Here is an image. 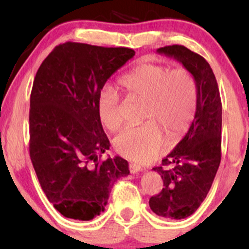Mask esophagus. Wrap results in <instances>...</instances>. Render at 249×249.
I'll return each instance as SVG.
<instances>
[{
	"label": "esophagus",
	"mask_w": 249,
	"mask_h": 249,
	"mask_svg": "<svg viewBox=\"0 0 249 249\" xmlns=\"http://www.w3.org/2000/svg\"><path fill=\"white\" fill-rule=\"evenodd\" d=\"M128 168H130L131 173H138L141 172V171H142V167L138 164H130L128 165Z\"/></svg>",
	"instance_id": "obj_1"
}]
</instances>
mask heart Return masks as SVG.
Segmentation results:
<instances>
[{"instance_id": "obj_1", "label": "heart", "mask_w": 249, "mask_h": 249, "mask_svg": "<svg viewBox=\"0 0 249 249\" xmlns=\"http://www.w3.org/2000/svg\"><path fill=\"white\" fill-rule=\"evenodd\" d=\"M118 83L128 97L144 99V119L148 121L142 126L125 128L116 137L113 145L121 156L136 162H147L164 144L162 130L170 142L179 141L187 132L198 105V84L190 70L142 63L123 75ZM97 113L107 130L121 126V98L115 90L101 91Z\"/></svg>"}]
</instances>
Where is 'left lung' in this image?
Instances as JSON below:
<instances>
[{"label":"left lung","mask_w":249,"mask_h":249,"mask_svg":"<svg viewBox=\"0 0 249 249\" xmlns=\"http://www.w3.org/2000/svg\"><path fill=\"white\" fill-rule=\"evenodd\" d=\"M157 53L181 63L198 84V105L186 136L154 167L164 188L151 196L148 205L165 219H185L198 210L206 198L221 160L222 107L212 68L206 59L184 45L159 48ZM172 164L166 169L165 166Z\"/></svg>","instance_id":"left-lung-1"}]
</instances>
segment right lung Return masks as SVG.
I'll list each match as a JSON object with an SVG mask.
<instances>
[{"instance_id":"add662e5","label":"right lung","mask_w":249,"mask_h":249,"mask_svg":"<svg viewBox=\"0 0 249 249\" xmlns=\"http://www.w3.org/2000/svg\"><path fill=\"white\" fill-rule=\"evenodd\" d=\"M134 56L128 48L59 44L43 61L30 96L29 151L43 192L65 218L104 212L117 179L130 173L122 157L98 160L110 147L97 113L104 84Z\"/></svg>"}]
</instances>
